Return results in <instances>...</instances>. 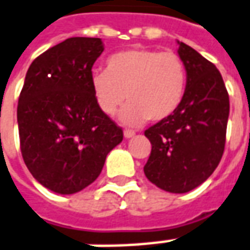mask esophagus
Returning a JSON list of instances; mask_svg holds the SVG:
<instances>
[{
	"label": "esophagus",
	"instance_id": "34e87169",
	"mask_svg": "<svg viewBox=\"0 0 250 250\" xmlns=\"http://www.w3.org/2000/svg\"><path fill=\"white\" fill-rule=\"evenodd\" d=\"M135 135V132L131 130H125V138H127V139H130V138H132Z\"/></svg>",
	"mask_w": 250,
	"mask_h": 250
}]
</instances>
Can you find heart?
<instances>
[{
  "label": "heart",
  "mask_w": 250,
  "mask_h": 250,
  "mask_svg": "<svg viewBox=\"0 0 250 250\" xmlns=\"http://www.w3.org/2000/svg\"><path fill=\"white\" fill-rule=\"evenodd\" d=\"M90 88L103 113L112 116L125 100L120 120L139 125L170 118L184 100L187 69L176 52L131 48L107 59L105 71L90 76Z\"/></svg>",
  "instance_id": "b5f03b06"
}]
</instances>
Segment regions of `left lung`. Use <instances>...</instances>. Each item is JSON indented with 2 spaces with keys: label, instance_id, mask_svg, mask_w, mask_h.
<instances>
[{
  "label": "left lung",
  "instance_id": "1",
  "mask_svg": "<svg viewBox=\"0 0 250 250\" xmlns=\"http://www.w3.org/2000/svg\"><path fill=\"white\" fill-rule=\"evenodd\" d=\"M177 44L187 69L186 96L170 118L145 131L151 153L143 172L164 191L186 193L208 179L222 158L230 104L215 64Z\"/></svg>",
  "mask_w": 250,
  "mask_h": 250
}]
</instances>
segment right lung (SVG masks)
I'll use <instances>...</instances> for the list:
<instances>
[{
  "instance_id": "add662e5",
  "label": "right lung",
  "mask_w": 250,
  "mask_h": 250,
  "mask_svg": "<svg viewBox=\"0 0 250 250\" xmlns=\"http://www.w3.org/2000/svg\"><path fill=\"white\" fill-rule=\"evenodd\" d=\"M99 38H69L31 63L19 97L20 147L43 187L71 195L92 184L123 131L100 111L90 88Z\"/></svg>"
}]
</instances>
